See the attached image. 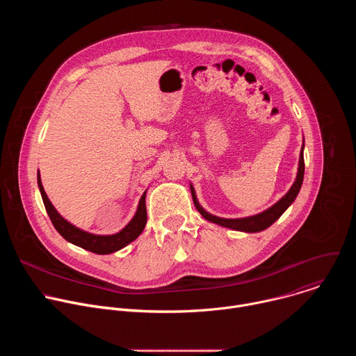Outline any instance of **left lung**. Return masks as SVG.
<instances>
[{"instance_id":"left-lung-1","label":"left lung","mask_w":356,"mask_h":356,"mask_svg":"<svg viewBox=\"0 0 356 356\" xmlns=\"http://www.w3.org/2000/svg\"><path fill=\"white\" fill-rule=\"evenodd\" d=\"M304 147V145H302ZM302 147L300 152V161H298V172H297V177L294 184L291 186V188L286 193V195H283L275 206H272L269 210L257 214V216H252V217H246V218H235V220H228V218H220L216 217L210 213H207L204 209H202L198 201L195 198V193L194 188L190 186L191 188V195H193V201H194V206L198 210V213L204 217L206 220L218 224L221 227H227L231 229H236V231H245V232H259L264 231L266 228H269L286 210L287 207L291 204V202L296 200L301 184H302V179H304V155H302Z\"/></svg>"}]
</instances>
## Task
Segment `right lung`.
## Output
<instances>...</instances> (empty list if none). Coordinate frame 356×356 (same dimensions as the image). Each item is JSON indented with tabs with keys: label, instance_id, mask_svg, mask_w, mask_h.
<instances>
[{
	"label": "right lung",
	"instance_id": "right-lung-1",
	"mask_svg": "<svg viewBox=\"0 0 356 356\" xmlns=\"http://www.w3.org/2000/svg\"><path fill=\"white\" fill-rule=\"evenodd\" d=\"M38 184H39V190L42 194V200H43L44 209L47 211V216H49L50 221H52L54 227L56 228V231L66 241H69L83 249H87L90 252L98 253V255H108V253L122 249L124 246H127L128 243L135 241L142 234V231L146 225V218H147L146 217V204H145L146 191L142 194V197L139 200L136 214L134 216V218L129 221V224L122 231H120L118 234H114V235H94V234H90L83 229L76 228L56 211V209L52 206V202H50V200L47 198L44 190H43L39 173H38Z\"/></svg>",
	"mask_w": 356,
	"mask_h": 356
}]
</instances>
